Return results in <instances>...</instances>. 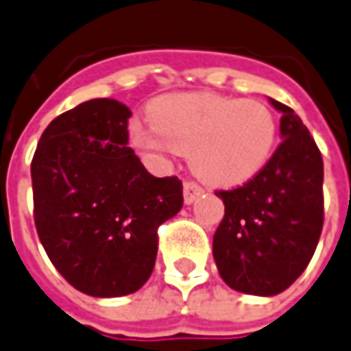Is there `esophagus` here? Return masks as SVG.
<instances>
[{
    "instance_id": "esophagus-1",
    "label": "esophagus",
    "mask_w": 351,
    "mask_h": 351,
    "mask_svg": "<svg viewBox=\"0 0 351 351\" xmlns=\"http://www.w3.org/2000/svg\"><path fill=\"white\" fill-rule=\"evenodd\" d=\"M204 194V188L197 184V182H192V180H186L184 182V202L186 204H194L195 199L199 195Z\"/></svg>"
}]
</instances>
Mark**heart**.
I'll use <instances>...</instances> for the list:
<instances>
[{"mask_svg": "<svg viewBox=\"0 0 351 351\" xmlns=\"http://www.w3.org/2000/svg\"><path fill=\"white\" fill-rule=\"evenodd\" d=\"M152 126L134 123L130 140L154 154H190V167L211 186L254 178L273 156L275 113L261 101L219 94L167 95L149 107Z\"/></svg>", "mask_w": 351, "mask_h": 351, "instance_id": "heart-1", "label": "heart"}]
</instances>
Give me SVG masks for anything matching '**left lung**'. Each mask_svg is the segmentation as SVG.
Instances as JSON below:
<instances>
[{"mask_svg":"<svg viewBox=\"0 0 351 351\" xmlns=\"http://www.w3.org/2000/svg\"><path fill=\"white\" fill-rule=\"evenodd\" d=\"M280 111L282 142L245 184L215 192L225 217L213 236L219 275L232 290L285 292L306 271L323 230V157L294 109Z\"/></svg>","mask_w":351,"mask_h":351,"instance_id":"8db88e82","label":"left lung"}]
</instances>
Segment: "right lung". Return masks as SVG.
<instances>
[{"label": "right lung", "mask_w": 351, "mask_h": 351, "mask_svg": "<svg viewBox=\"0 0 351 351\" xmlns=\"http://www.w3.org/2000/svg\"><path fill=\"white\" fill-rule=\"evenodd\" d=\"M130 109L90 99L56 117L32 157L34 223L66 282L94 298L136 292L157 257V228L182 207L176 176L149 175L128 147Z\"/></svg>", "instance_id": "obj_1"}]
</instances>
